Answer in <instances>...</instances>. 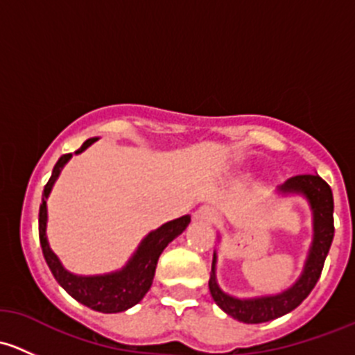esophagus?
<instances>
[{"label":"esophagus","instance_id":"obj_1","mask_svg":"<svg viewBox=\"0 0 355 355\" xmlns=\"http://www.w3.org/2000/svg\"><path fill=\"white\" fill-rule=\"evenodd\" d=\"M194 220L200 221V223H211V221L216 220V211L211 209V207L207 206L199 207V209L194 213Z\"/></svg>","mask_w":355,"mask_h":355}]
</instances>
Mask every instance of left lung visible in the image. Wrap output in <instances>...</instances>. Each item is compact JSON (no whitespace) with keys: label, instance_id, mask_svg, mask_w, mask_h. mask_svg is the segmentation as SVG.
Here are the masks:
<instances>
[{"label":"left lung","instance_id":"8db88e82","mask_svg":"<svg viewBox=\"0 0 355 355\" xmlns=\"http://www.w3.org/2000/svg\"><path fill=\"white\" fill-rule=\"evenodd\" d=\"M277 194L282 198L299 196L309 204L311 216H313V241H311L307 257L304 261V268L299 278L288 288L278 293L257 297H235L221 290L216 278L218 254L214 250L213 264H211L209 292L214 302L221 311L232 316L234 320L247 324L268 323L277 318L285 316L290 311L295 309L314 288L320 275L323 271L324 259L333 242V194L331 189L318 173L297 175L288 178L285 184L278 187ZM220 241V237H218Z\"/></svg>","mask_w":355,"mask_h":355}]
</instances>
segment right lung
<instances>
[{
    "instance_id": "obj_1",
    "label": "right lung",
    "mask_w": 355,
    "mask_h": 355,
    "mask_svg": "<svg viewBox=\"0 0 355 355\" xmlns=\"http://www.w3.org/2000/svg\"><path fill=\"white\" fill-rule=\"evenodd\" d=\"M98 139L99 137L87 139L82 144V148L75 151V155L84 153ZM71 156L73 155H63L60 157L58 163L53 168L51 178H49L44 192H42V204L39 207V241H41L42 254H44V259L48 263L49 270H51L53 277L77 302L84 304V306L91 307L94 311H99V313H123V311L130 309L132 306H135V304L144 299V295L153 285L156 264L161 252L164 250V247L189 227L191 216L185 214V216L166 221L161 227H157L156 230L149 232L142 239L141 244L137 245L130 259L120 270L103 275L71 273L63 266L60 257L53 252L48 241V234H46V228H48V198L53 191V185L58 180L60 173H62L68 161L71 159Z\"/></svg>"
}]
</instances>
